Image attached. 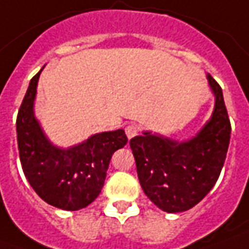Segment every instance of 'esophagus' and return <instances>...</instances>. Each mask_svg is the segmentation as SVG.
Instances as JSON below:
<instances>
[{"instance_id":"obj_1","label":"esophagus","mask_w":249,"mask_h":249,"mask_svg":"<svg viewBox=\"0 0 249 249\" xmlns=\"http://www.w3.org/2000/svg\"><path fill=\"white\" fill-rule=\"evenodd\" d=\"M125 133H126L128 139H132V137H135L139 133V126L136 124H129L125 128Z\"/></svg>"}]
</instances>
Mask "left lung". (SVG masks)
<instances>
[{"mask_svg": "<svg viewBox=\"0 0 249 249\" xmlns=\"http://www.w3.org/2000/svg\"><path fill=\"white\" fill-rule=\"evenodd\" d=\"M214 95L210 119L187 140L144 130L129 142L145 196L167 213L186 212L215 185L227 158L231 123L220 85L206 74Z\"/></svg>", "mask_w": 249, "mask_h": 249, "instance_id": "8db88e82", "label": "left lung"}]
</instances>
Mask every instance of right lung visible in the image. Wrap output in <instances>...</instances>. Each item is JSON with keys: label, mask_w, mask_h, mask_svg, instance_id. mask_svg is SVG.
Masks as SVG:
<instances>
[{"label": "right lung", "mask_w": 249, "mask_h": 249, "mask_svg": "<svg viewBox=\"0 0 249 249\" xmlns=\"http://www.w3.org/2000/svg\"><path fill=\"white\" fill-rule=\"evenodd\" d=\"M43 69L31 79L16 123L22 171L47 203L63 210L83 209L100 196L112 155L123 148L128 139L124 129H117L94 133L67 148L55 145L35 116Z\"/></svg>", "instance_id": "right-lung-1"}]
</instances>
